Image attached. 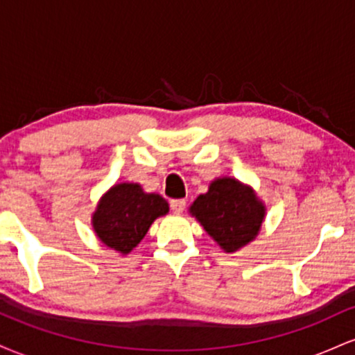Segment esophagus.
Masks as SVG:
<instances>
[{
  "label": "esophagus",
  "instance_id": "obj_1",
  "mask_svg": "<svg viewBox=\"0 0 355 355\" xmlns=\"http://www.w3.org/2000/svg\"><path fill=\"white\" fill-rule=\"evenodd\" d=\"M185 205H187L185 200H172V202H170V209H172L173 214H177V215L183 214V210H185Z\"/></svg>",
  "mask_w": 355,
  "mask_h": 355
}]
</instances>
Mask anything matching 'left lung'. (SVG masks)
<instances>
[{"mask_svg":"<svg viewBox=\"0 0 355 355\" xmlns=\"http://www.w3.org/2000/svg\"><path fill=\"white\" fill-rule=\"evenodd\" d=\"M189 211L223 252L234 254L254 242L267 207L250 185L234 177H218L207 193L195 198Z\"/></svg>","mask_w":355,"mask_h":355,"instance_id":"left-lung-1","label":"left lung"}]
</instances>
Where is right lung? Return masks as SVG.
<instances>
[{
    "instance_id": "right-lung-1",
    "label": "right lung",
    "mask_w": 355,
    "mask_h": 355,
    "mask_svg": "<svg viewBox=\"0 0 355 355\" xmlns=\"http://www.w3.org/2000/svg\"><path fill=\"white\" fill-rule=\"evenodd\" d=\"M168 210V202L162 195L146 193L140 183L121 182L100 198L92 214V225L103 245L126 255L144 240L155 220Z\"/></svg>"
}]
</instances>
